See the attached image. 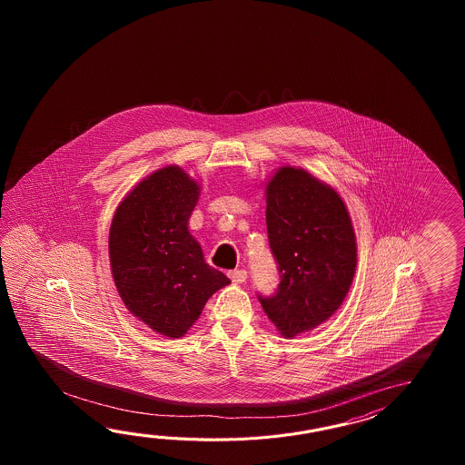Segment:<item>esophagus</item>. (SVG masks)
<instances>
[{"label":"esophagus","instance_id":"obj_1","mask_svg":"<svg viewBox=\"0 0 465 465\" xmlns=\"http://www.w3.org/2000/svg\"><path fill=\"white\" fill-rule=\"evenodd\" d=\"M229 277L232 279V282L242 284V282H246L247 271L246 269H234V271H229Z\"/></svg>","mask_w":465,"mask_h":465}]
</instances>
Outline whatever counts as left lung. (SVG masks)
<instances>
[{
  "instance_id": "8db88e82",
  "label": "left lung",
  "mask_w": 465,
  "mask_h": 465,
  "mask_svg": "<svg viewBox=\"0 0 465 465\" xmlns=\"http://www.w3.org/2000/svg\"><path fill=\"white\" fill-rule=\"evenodd\" d=\"M269 247L279 286L257 294L284 337L322 324L342 304L356 272V236L334 189L304 169L281 168L266 189Z\"/></svg>"
}]
</instances>
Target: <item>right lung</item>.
I'll use <instances>...</instances> for the list:
<instances>
[{
    "label": "right lung",
    "mask_w": 465,
    "mask_h": 465,
    "mask_svg": "<svg viewBox=\"0 0 465 465\" xmlns=\"http://www.w3.org/2000/svg\"><path fill=\"white\" fill-rule=\"evenodd\" d=\"M199 186L178 166L153 173L116 209L109 259L129 311L163 336H184L209 297L231 281L209 266L188 219Z\"/></svg>",
    "instance_id": "add662e5"
}]
</instances>
